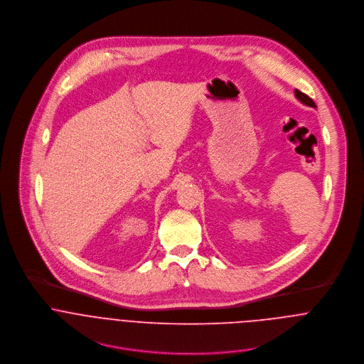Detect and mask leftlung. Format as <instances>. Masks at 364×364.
Instances as JSON below:
<instances>
[{
  "mask_svg": "<svg viewBox=\"0 0 364 364\" xmlns=\"http://www.w3.org/2000/svg\"><path fill=\"white\" fill-rule=\"evenodd\" d=\"M294 94H296V98H297L300 102H303V104L307 105V106H312V107H315L314 101H312L311 98H310L309 95L303 94V92H301V91H299V90H296V91H294Z\"/></svg>",
  "mask_w": 364,
  "mask_h": 364,
  "instance_id": "1",
  "label": "left lung"
}]
</instances>
